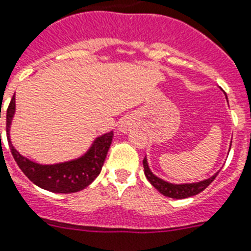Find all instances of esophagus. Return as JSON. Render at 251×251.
<instances>
[{
  "label": "esophagus",
  "instance_id": "obj_1",
  "mask_svg": "<svg viewBox=\"0 0 251 251\" xmlns=\"http://www.w3.org/2000/svg\"><path fill=\"white\" fill-rule=\"evenodd\" d=\"M131 120L128 119V118H124L123 120H122V122H120V126H119V129L120 131H123V132H126V131H128V129H129V128H131Z\"/></svg>",
  "mask_w": 251,
  "mask_h": 251
}]
</instances>
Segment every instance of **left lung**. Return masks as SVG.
<instances>
[{
  "instance_id": "obj_1",
  "label": "left lung",
  "mask_w": 251,
  "mask_h": 251,
  "mask_svg": "<svg viewBox=\"0 0 251 251\" xmlns=\"http://www.w3.org/2000/svg\"><path fill=\"white\" fill-rule=\"evenodd\" d=\"M232 144V141H230ZM144 163V172H145L146 179L149 180L150 184L155 188V189L162 193L166 197L170 198H176V200H182V198L192 197V196H196V194L201 193L202 190H205L212 181L216 177V175L219 174V171L216 172L215 175H212L211 177L208 179L201 180V181L197 182H184V184H174V182H168L166 180L160 179L157 175H154L151 170L149 168V164H148V159L146 157L142 160Z\"/></svg>"
}]
</instances>
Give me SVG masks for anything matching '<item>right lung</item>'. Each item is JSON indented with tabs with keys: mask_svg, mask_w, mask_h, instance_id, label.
Here are the masks:
<instances>
[{
	"mask_svg": "<svg viewBox=\"0 0 251 251\" xmlns=\"http://www.w3.org/2000/svg\"><path fill=\"white\" fill-rule=\"evenodd\" d=\"M15 114V97L11 98L6 111V133L10 150L23 174L35 185L53 193H75L93 181L102 170L113 141L114 132L98 136L91 148L79 158L54 164H41L23 157L10 140V126ZM1 136V135H0Z\"/></svg>",
	"mask_w": 251,
	"mask_h": 251,
	"instance_id": "right-lung-1",
	"label": "right lung"
}]
</instances>
